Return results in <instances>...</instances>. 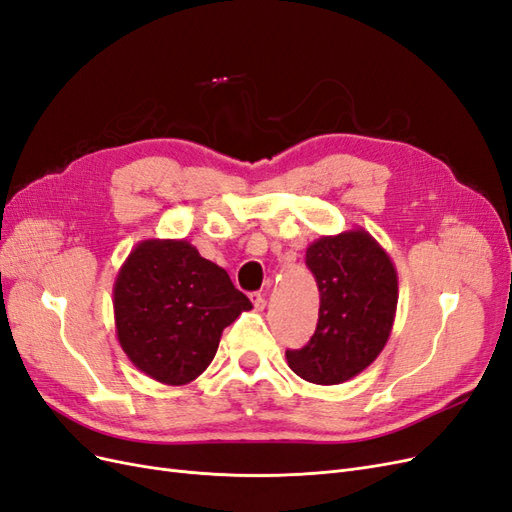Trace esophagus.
<instances>
[{
	"label": "esophagus",
	"mask_w": 512,
	"mask_h": 512,
	"mask_svg": "<svg viewBox=\"0 0 512 512\" xmlns=\"http://www.w3.org/2000/svg\"><path fill=\"white\" fill-rule=\"evenodd\" d=\"M250 299H252V303H254V309H256V312H262V309H265V305H267L265 294L252 292V294H250Z\"/></svg>",
	"instance_id": "34e87169"
}]
</instances>
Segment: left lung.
Wrapping results in <instances>:
<instances>
[{"label": "left lung", "instance_id": "1", "mask_svg": "<svg viewBox=\"0 0 512 512\" xmlns=\"http://www.w3.org/2000/svg\"><path fill=\"white\" fill-rule=\"evenodd\" d=\"M305 262L320 290L316 331L288 367L314 384H342L361 374L389 342L397 312V271L384 247L363 228L320 237Z\"/></svg>", "mask_w": 512, "mask_h": 512}]
</instances>
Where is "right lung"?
<instances>
[{"label": "right lung", "instance_id": "obj_1", "mask_svg": "<svg viewBox=\"0 0 512 512\" xmlns=\"http://www.w3.org/2000/svg\"><path fill=\"white\" fill-rule=\"evenodd\" d=\"M113 309L119 346L134 367L183 386L209 367L222 331L252 303L190 241L147 239L115 277Z\"/></svg>", "mask_w": 512, "mask_h": 512}]
</instances>
